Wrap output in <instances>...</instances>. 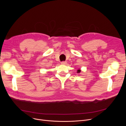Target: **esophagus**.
Wrapping results in <instances>:
<instances>
[{
	"mask_svg": "<svg viewBox=\"0 0 126 126\" xmlns=\"http://www.w3.org/2000/svg\"><path fill=\"white\" fill-rule=\"evenodd\" d=\"M66 63H67L66 61H62V62H61V64H66Z\"/></svg>",
	"mask_w": 126,
	"mask_h": 126,
	"instance_id": "1",
	"label": "esophagus"
}]
</instances>
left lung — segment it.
<instances>
[{"label":"left lung","instance_id":"1","mask_svg":"<svg viewBox=\"0 0 126 126\" xmlns=\"http://www.w3.org/2000/svg\"><path fill=\"white\" fill-rule=\"evenodd\" d=\"M77 71H78V73H79V72H81V70L80 69H79L78 70H77Z\"/></svg>","mask_w":126,"mask_h":126}]
</instances>
